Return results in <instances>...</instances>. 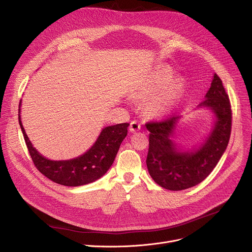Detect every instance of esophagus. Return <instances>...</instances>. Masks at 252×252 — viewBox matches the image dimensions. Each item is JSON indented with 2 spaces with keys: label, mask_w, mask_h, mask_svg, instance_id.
I'll use <instances>...</instances> for the list:
<instances>
[{
  "label": "esophagus",
  "mask_w": 252,
  "mask_h": 252,
  "mask_svg": "<svg viewBox=\"0 0 252 252\" xmlns=\"http://www.w3.org/2000/svg\"><path fill=\"white\" fill-rule=\"evenodd\" d=\"M139 129H141V125L137 122H131L129 126V131L130 133H136Z\"/></svg>",
  "instance_id": "esophagus-1"
}]
</instances>
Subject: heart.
<instances>
[{
  "mask_svg": "<svg viewBox=\"0 0 252 252\" xmlns=\"http://www.w3.org/2000/svg\"><path fill=\"white\" fill-rule=\"evenodd\" d=\"M174 71L169 66L157 67L137 85V97L146 98L145 107L155 117H162L173 110L185 91V81L182 76H173Z\"/></svg>",
  "mask_w": 252,
  "mask_h": 252,
  "instance_id": "b5f03b06",
  "label": "heart"
}]
</instances>
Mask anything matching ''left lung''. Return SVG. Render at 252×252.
<instances>
[{"mask_svg": "<svg viewBox=\"0 0 252 252\" xmlns=\"http://www.w3.org/2000/svg\"><path fill=\"white\" fill-rule=\"evenodd\" d=\"M197 108H205L213 113L214 125L202 142L192 149L179 146L173 140L174 130L182 116L146 125L150 131L147 168L154 182L166 190H185L201 183L227 149L232 126L231 105L217 73Z\"/></svg>", "mask_w": 252, "mask_h": 252, "instance_id": "1", "label": "left lung"}]
</instances>
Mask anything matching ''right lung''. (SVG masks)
Returning a JSON list of instances; mask_svg holds the SVG:
<instances>
[{
	"label": "right lung",
	"mask_w": 252,
	"mask_h": 252,
	"mask_svg": "<svg viewBox=\"0 0 252 252\" xmlns=\"http://www.w3.org/2000/svg\"><path fill=\"white\" fill-rule=\"evenodd\" d=\"M19 125L36 168L49 180L68 187L83 186L93 183L107 173L115 159L121 144L127 135L129 126L128 124H118L105 126L96 142L84 154L71 159L52 160L39 153L26 135L20 117V107Z\"/></svg>",
	"instance_id": "right-lung-1"
}]
</instances>
